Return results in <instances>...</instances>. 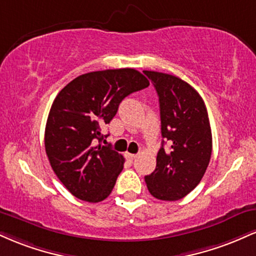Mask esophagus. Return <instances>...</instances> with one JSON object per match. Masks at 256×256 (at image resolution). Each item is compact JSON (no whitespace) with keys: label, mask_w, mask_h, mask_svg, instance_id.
Segmentation results:
<instances>
[{"label":"esophagus","mask_w":256,"mask_h":256,"mask_svg":"<svg viewBox=\"0 0 256 256\" xmlns=\"http://www.w3.org/2000/svg\"><path fill=\"white\" fill-rule=\"evenodd\" d=\"M126 158H128V160H134V158H137V154H130V152H126Z\"/></svg>","instance_id":"34e87169"}]
</instances>
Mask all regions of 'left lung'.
<instances>
[{"instance_id":"obj_1","label":"left lung","mask_w":256,"mask_h":256,"mask_svg":"<svg viewBox=\"0 0 256 256\" xmlns=\"http://www.w3.org/2000/svg\"><path fill=\"white\" fill-rule=\"evenodd\" d=\"M152 80L160 104L162 146L156 168L146 176L149 192L176 201L192 192L204 177L212 154V131L204 100L190 84L176 76L143 71ZM170 146L165 148L164 142Z\"/></svg>"}]
</instances>
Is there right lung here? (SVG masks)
Returning a JSON list of instances; mask_svg holds the SVG:
<instances>
[{
  "label": "right lung",
  "mask_w": 256,
  "mask_h": 256,
  "mask_svg": "<svg viewBox=\"0 0 256 256\" xmlns=\"http://www.w3.org/2000/svg\"><path fill=\"white\" fill-rule=\"evenodd\" d=\"M146 86L149 80L136 70H106L79 76L58 94L44 144L52 171L73 196L88 202L110 196L125 160L110 146H94L104 140L101 128L120 102Z\"/></svg>",
  "instance_id": "obj_1"
}]
</instances>
